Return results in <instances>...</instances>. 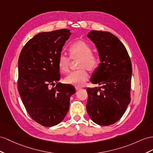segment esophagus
<instances>
[{
	"label": "esophagus",
	"instance_id": "esophagus-1",
	"mask_svg": "<svg viewBox=\"0 0 153 153\" xmlns=\"http://www.w3.org/2000/svg\"><path fill=\"white\" fill-rule=\"evenodd\" d=\"M75 88H76V91H78V90L81 89V87H77V86H76V87H75Z\"/></svg>",
	"mask_w": 153,
	"mask_h": 153
}]
</instances>
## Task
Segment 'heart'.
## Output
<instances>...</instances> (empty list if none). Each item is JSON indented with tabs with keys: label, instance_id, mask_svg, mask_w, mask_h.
Here are the masks:
<instances>
[{
	"label": "heart",
	"instance_id": "heart-1",
	"mask_svg": "<svg viewBox=\"0 0 153 153\" xmlns=\"http://www.w3.org/2000/svg\"><path fill=\"white\" fill-rule=\"evenodd\" d=\"M70 57L64 53H61L58 57L57 65L61 73L65 74L69 71L72 60H78L77 68L79 70L70 73L66 76L65 83L76 85L77 87L83 85L88 78L87 70L93 71L98 65V58L92 53L91 46L83 41H77L68 48Z\"/></svg>",
	"mask_w": 153,
	"mask_h": 153
}]
</instances>
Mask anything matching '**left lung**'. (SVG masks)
<instances>
[{
	"mask_svg": "<svg viewBox=\"0 0 153 153\" xmlns=\"http://www.w3.org/2000/svg\"><path fill=\"white\" fill-rule=\"evenodd\" d=\"M96 46L101 62L91 79L86 105L88 114L97 125L108 126L118 121L131 101L132 63L119 39L108 32L92 30L87 35Z\"/></svg>",
	"mask_w": 153,
	"mask_h": 153,
	"instance_id": "left-lung-1",
	"label": "left lung"
}]
</instances>
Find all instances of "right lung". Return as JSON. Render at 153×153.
Masks as SVG:
<instances>
[{
	"label": "right lung",
	"instance_id": "add662e5",
	"mask_svg": "<svg viewBox=\"0 0 153 153\" xmlns=\"http://www.w3.org/2000/svg\"><path fill=\"white\" fill-rule=\"evenodd\" d=\"M70 35L68 29L39 33L26 42L19 57V95L30 117L42 126L63 120L76 92L73 86L59 83L58 57ZM55 84L56 88H49Z\"/></svg>",
	"mask_w": 153,
	"mask_h": 153
}]
</instances>
